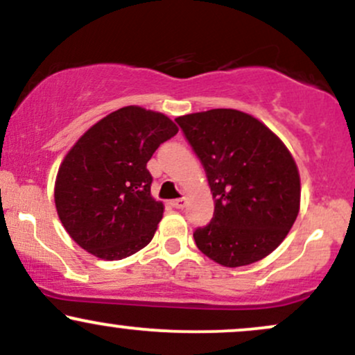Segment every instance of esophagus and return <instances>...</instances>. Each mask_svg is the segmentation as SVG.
<instances>
[{"instance_id": "34e87169", "label": "esophagus", "mask_w": 355, "mask_h": 355, "mask_svg": "<svg viewBox=\"0 0 355 355\" xmlns=\"http://www.w3.org/2000/svg\"><path fill=\"white\" fill-rule=\"evenodd\" d=\"M187 203H189V200H187V198H177V200H172V207H173V209L182 210V209H185Z\"/></svg>"}]
</instances>
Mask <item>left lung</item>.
<instances>
[{"instance_id":"obj_1","label":"left lung","mask_w":355,"mask_h":355,"mask_svg":"<svg viewBox=\"0 0 355 355\" xmlns=\"http://www.w3.org/2000/svg\"><path fill=\"white\" fill-rule=\"evenodd\" d=\"M205 168L214 218L193 234L203 255L223 267L266 259L294 225L300 175L288 148L248 113L215 108L175 118Z\"/></svg>"}]
</instances>
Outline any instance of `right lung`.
Masks as SVG:
<instances>
[{
	"label": "right lung",
	"mask_w": 355,
	"mask_h": 355,
	"mask_svg": "<svg viewBox=\"0 0 355 355\" xmlns=\"http://www.w3.org/2000/svg\"><path fill=\"white\" fill-rule=\"evenodd\" d=\"M177 132L164 113L130 105L89 126L64 155L55 205L81 248L101 260H121L148 245L165 207L152 197L146 164Z\"/></svg>",
	"instance_id": "add662e5"
}]
</instances>
